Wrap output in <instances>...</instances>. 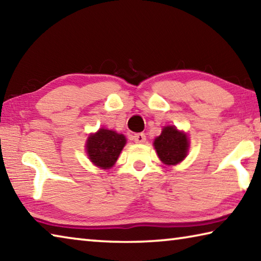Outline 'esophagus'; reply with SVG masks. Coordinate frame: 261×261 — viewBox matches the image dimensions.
<instances>
[{
	"instance_id": "obj_1",
	"label": "esophagus",
	"mask_w": 261,
	"mask_h": 261,
	"mask_svg": "<svg viewBox=\"0 0 261 261\" xmlns=\"http://www.w3.org/2000/svg\"><path fill=\"white\" fill-rule=\"evenodd\" d=\"M132 139H134V141L137 144H143L145 143V140H146V136H145V134H136L132 136Z\"/></svg>"
}]
</instances>
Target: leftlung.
<instances>
[{
    "label": "left lung",
    "instance_id": "obj_1",
    "mask_svg": "<svg viewBox=\"0 0 261 261\" xmlns=\"http://www.w3.org/2000/svg\"><path fill=\"white\" fill-rule=\"evenodd\" d=\"M154 147L165 165H176L187 156L188 137L174 126H166L161 135L154 140Z\"/></svg>",
    "mask_w": 261,
    "mask_h": 261
}]
</instances>
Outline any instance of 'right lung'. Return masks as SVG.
<instances>
[{"mask_svg":"<svg viewBox=\"0 0 261 261\" xmlns=\"http://www.w3.org/2000/svg\"><path fill=\"white\" fill-rule=\"evenodd\" d=\"M125 137L115 131L100 129L87 139L86 151L95 166L107 169L116 162L122 148L125 145Z\"/></svg>","mask_w":261,"mask_h":261,"instance_id":"1","label":"right lung"}]
</instances>
